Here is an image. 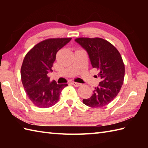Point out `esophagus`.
I'll return each mask as SVG.
<instances>
[{
	"label": "esophagus",
	"mask_w": 148,
	"mask_h": 148,
	"mask_svg": "<svg viewBox=\"0 0 148 148\" xmlns=\"http://www.w3.org/2000/svg\"><path fill=\"white\" fill-rule=\"evenodd\" d=\"M72 84H73V85H74L75 86H76V87H79V86H81V83H76V82H72Z\"/></svg>",
	"instance_id": "esophagus-1"
}]
</instances>
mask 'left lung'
I'll return each instance as SVG.
<instances>
[{
  "label": "left lung",
  "instance_id": "8db88e82",
  "mask_svg": "<svg viewBox=\"0 0 148 148\" xmlns=\"http://www.w3.org/2000/svg\"><path fill=\"white\" fill-rule=\"evenodd\" d=\"M75 40L87 51L101 79L92 97L83 102L91 108L106 106L115 99L123 83L125 65L120 53L111 43L99 37H79Z\"/></svg>",
  "mask_w": 148,
  "mask_h": 148
}]
</instances>
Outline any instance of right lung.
Masks as SVG:
<instances>
[{
	"label": "right lung",
	"mask_w": 148,
	"mask_h": 148,
	"mask_svg": "<svg viewBox=\"0 0 148 148\" xmlns=\"http://www.w3.org/2000/svg\"><path fill=\"white\" fill-rule=\"evenodd\" d=\"M72 38H51L37 44L28 52L21 67V78L25 91L30 101L39 108L56 104L62 90L67 84L49 81L48 73L60 49Z\"/></svg>",
	"instance_id": "add662e5"
}]
</instances>
